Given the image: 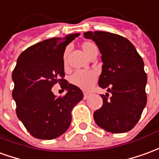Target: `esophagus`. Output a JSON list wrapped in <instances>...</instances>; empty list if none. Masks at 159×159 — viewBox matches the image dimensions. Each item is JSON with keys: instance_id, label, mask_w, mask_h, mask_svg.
Returning <instances> with one entry per match:
<instances>
[{"instance_id": "1", "label": "esophagus", "mask_w": 159, "mask_h": 159, "mask_svg": "<svg viewBox=\"0 0 159 159\" xmlns=\"http://www.w3.org/2000/svg\"><path fill=\"white\" fill-rule=\"evenodd\" d=\"M90 95L91 94H89V93H86V92H85V93H83V99H84V100H87V99H89V97Z\"/></svg>"}]
</instances>
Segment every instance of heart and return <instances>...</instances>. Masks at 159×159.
I'll use <instances>...</instances> for the list:
<instances>
[{"label": "heart", "instance_id": "1", "mask_svg": "<svg viewBox=\"0 0 159 159\" xmlns=\"http://www.w3.org/2000/svg\"><path fill=\"white\" fill-rule=\"evenodd\" d=\"M81 47L83 49L84 53L87 55L89 57L93 54L95 51H97V46L95 45V43L91 42V41H84L82 43ZM68 55V49H66L64 51V67L67 66L66 63V57ZM98 78V75L95 70H77L74 72L70 78V82L72 85L79 88L83 90H88L92 88V86L96 83Z\"/></svg>", "mask_w": 159, "mask_h": 159}]
</instances>
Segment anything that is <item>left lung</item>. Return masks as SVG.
Segmentation results:
<instances>
[{
  "instance_id": "left-lung-1",
  "label": "left lung",
  "mask_w": 159,
  "mask_h": 159,
  "mask_svg": "<svg viewBox=\"0 0 159 159\" xmlns=\"http://www.w3.org/2000/svg\"><path fill=\"white\" fill-rule=\"evenodd\" d=\"M83 34L95 41L102 53L98 84L111 93L110 96L102 95V107L94 113L95 123L112 134L128 132L140 119L147 101L143 59L134 45L120 35L102 31Z\"/></svg>"
}]
</instances>
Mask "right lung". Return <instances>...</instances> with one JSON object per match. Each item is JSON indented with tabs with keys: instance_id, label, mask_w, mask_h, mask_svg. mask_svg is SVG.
<instances>
[{
	"instance_id": "right-lung-1",
	"label": "right lung",
	"mask_w": 159,
	"mask_h": 159,
	"mask_svg": "<svg viewBox=\"0 0 159 159\" xmlns=\"http://www.w3.org/2000/svg\"><path fill=\"white\" fill-rule=\"evenodd\" d=\"M80 33L52 38L25 49L13 71L16 114L33 137L53 139L64 134L71 122V111L83 98L79 88L64 79L66 45ZM59 83L67 93L57 98L51 88Z\"/></svg>"
}]
</instances>
